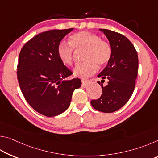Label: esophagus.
I'll return each mask as SVG.
<instances>
[{"mask_svg": "<svg viewBox=\"0 0 158 158\" xmlns=\"http://www.w3.org/2000/svg\"><path fill=\"white\" fill-rule=\"evenodd\" d=\"M81 83H82V86L83 87H87L88 85H89L90 84V81L89 79H81Z\"/></svg>", "mask_w": 158, "mask_h": 158, "instance_id": "obj_1", "label": "esophagus"}]
</instances>
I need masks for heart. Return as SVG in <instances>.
Wrapping results in <instances>:
<instances>
[{"label": "heart", "instance_id": "1", "mask_svg": "<svg viewBox=\"0 0 158 158\" xmlns=\"http://www.w3.org/2000/svg\"><path fill=\"white\" fill-rule=\"evenodd\" d=\"M74 49L85 51L84 56L85 62L78 64L74 69V74L79 77L91 76L98 70V65L101 68L108 63L111 56V48L108 42L87 31L73 35L69 38V44L65 42L58 44V58L65 65L73 64Z\"/></svg>", "mask_w": 158, "mask_h": 158}]
</instances>
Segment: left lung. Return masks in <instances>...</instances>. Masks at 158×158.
Wrapping results in <instances>:
<instances>
[{"label": "left lung", "instance_id": "obj_1", "mask_svg": "<svg viewBox=\"0 0 158 158\" xmlns=\"http://www.w3.org/2000/svg\"><path fill=\"white\" fill-rule=\"evenodd\" d=\"M109 41L111 56L107 65L98 74L102 78V95L93 100V107L104 113H111L123 106L132 95L138 73V55L126 37L107 29H100ZM106 80L108 84H102Z\"/></svg>", "mask_w": 158, "mask_h": 158}]
</instances>
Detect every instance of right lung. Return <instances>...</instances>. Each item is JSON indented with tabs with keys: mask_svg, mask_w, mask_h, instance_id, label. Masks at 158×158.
Instances as JSON below:
<instances>
[{
	"mask_svg": "<svg viewBox=\"0 0 158 158\" xmlns=\"http://www.w3.org/2000/svg\"><path fill=\"white\" fill-rule=\"evenodd\" d=\"M73 28L51 30L37 35L23 45L19 56L17 79L32 108L47 117L58 116L70 105L79 78L67 80L73 73L58 58L57 47Z\"/></svg>",
	"mask_w": 158,
	"mask_h": 158,
	"instance_id": "right-lung-1",
	"label": "right lung"
}]
</instances>
